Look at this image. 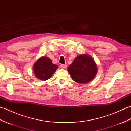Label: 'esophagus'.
Wrapping results in <instances>:
<instances>
[{
  "instance_id": "esophagus-1",
  "label": "esophagus",
  "mask_w": 131,
  "mask_h": 131,
  "mask_svg": "<svg viewBox=\"0 0 131 131\" xmlns=\"http://www.w3.org/2000/svg\"><path fill=\"white\" fill-rule=\"evenodd\" d=\"M60 67H61V68H62V69H66V68H67V65H63V64H61Z\"/></svg>"
}]
</instances>
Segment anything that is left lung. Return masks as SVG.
Returning a JSON list of instances; mask_svg holds the SVG:
<instances>
[{"label":"left lung","mask_w":131,"mask_h":131,"mask_svg":"<svg viewBox=\"0 0 131 131\" xmlns=\"http://www.w3.org/2000/svg\"><path fill=\"white\" fill-rule=\"evenodd\" d=\"M68 70L73 80L80 84L90 82L97 73V67L94 60L86 54L78 56Z\"/></svg>","instance_id":"1"}]
</instances>
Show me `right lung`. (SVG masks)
<instances>
[{"mask_svg": "<svg viewBox=\"0 0 131 131\" xmlns=\"http://www.w3.org/2000/svg\"><path fill=\"white\" fill-rule=\"evenodd\" d=\"M57 68V66L53 63L50 58L45 56L39 58L33 66L35 77L41 80L51 78Z\"/></svg>", "mask_w": 131, "mask_h": 131, "instance_id": "1", "label": "right lung"}]
</instances>
